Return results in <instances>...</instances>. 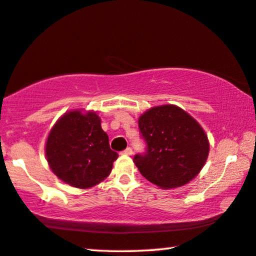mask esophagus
I'll list each match as a JSON object with an SVG mask.
<instances>
[{
    "label": "esophagus",
    "mask_w": 256,
    "mask_h": 256,
    "mask_svg": "<svg viewBox=\"0 0 256 256\" xmlns=\"http://www.w3.org/2000/svg\"><path fill=\"white\" fill-rule=\"evenodd\" d=\"M122 154H125V156H131V154H132V148H125L124 151L122 152Z\"/></svg>",
    "instance_id": "obj_1"
}]
</instances>
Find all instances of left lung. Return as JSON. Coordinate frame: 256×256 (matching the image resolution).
Instances as JSON below:
<instances>
[{
  "label": "left lung",
  "mask_w": 256,
  "mask_h": 256,
  "mask_svg": "<svg viewBox=\"0 0 256 256\" xmlns=\"http://www.w3.org/2000/svg\"><path fill=\"white\" fill-rule=\"evenodd\" d=\"M146 152L136 154L139 172L160 188L186 185L205 165L210 142L196 119L176 105H160L139 117Z\"/></svg>",
  "instance_id": "1"
}]
</instances>
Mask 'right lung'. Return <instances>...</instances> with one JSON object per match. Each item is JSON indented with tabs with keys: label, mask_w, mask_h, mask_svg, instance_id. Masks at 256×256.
<instances>
[{
	"label": "right lung",
	"mask_w": 256,
	"mask_h": 256,
	"mask_svg": "<svg viewBox=\"0 0 256 256\" xmlns=\"http://www.w3.org/2000/svg\"><path fill=\"white\" fill-rule=\"evenodd\" d=\"M46 156L54 174L82 190L103 182L118 158L98 114L83 110L66 112L56 122L48 136Z\"/></svg>",
	"instance_id": "right-lung-1"
}]
</instances>
